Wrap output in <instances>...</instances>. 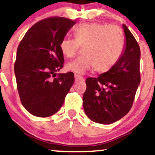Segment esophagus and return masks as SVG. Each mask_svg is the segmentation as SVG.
<instances>
[{"instance_id":"obj_1","label":"esophagus","mask_w":155,"mask_h":155,"mask_svg":"<svg viewBox=\"0 0 155 155\" xmlns=\"http://www.w3.org/2000/svg\"><path fill=\"white\" fill-rule=\"evenodd\" d=\"M74 79H75V81L76 82L83 81L84 80V78L82 77L81 76H80L79 74H74Z\"/></svg>"}]
</instances>
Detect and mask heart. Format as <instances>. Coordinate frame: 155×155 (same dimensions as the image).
<instances>
[{
  "label": "heart",
  "instance_id": "b5f03b06",
  "mask_svg": "<svg viewBox=\"0 0 155 155\" xmlns=\"http://www.w3.org/2000/svg\"><path fill=\"white\" fill-rule=\"evenodd\" d=\"M75 39L64 38L59 44L61 53L68 58L75 56L79 47L83 54L66 66L69 71L83 74L94 68L98 73H106L119 60L124 48L120 29L116 25L87 22L74 30Z\"/></svg>",
  "mask_w": 155,
  "mask_h": 155
}]
</instances>
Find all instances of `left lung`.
Wrapping results in <instances>:
<instances>
[{
	"label": "left lung",
	"mask_w": 155,
	"mask_h": 155,
	"mask_svg": "<svg viewBox=\"0 0 155 155\" xmlns=\"http://www.w3.org/2000/svg\"><path fill=\"white\" fill-rule=\"evenodd\" d=\"M123 27L125 42L119 60L108 71L86 80L84 111L101 124L116 122L129 112L140 83V46L127 27Z\"/></svg>",
	"instance_id": "8db88e82"
}]
</instances>
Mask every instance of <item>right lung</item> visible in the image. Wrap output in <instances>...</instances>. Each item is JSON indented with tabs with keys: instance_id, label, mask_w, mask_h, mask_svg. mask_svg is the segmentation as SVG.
I'll list each match as a JSON object with an SVG mask.
<instances>
[{
	"instance_id": "obj_1",
	"label": "right lung",
	"mask_w": 155,
	"mask_h": 155,
	"mask_svg": "<svg viewBox=\"0 0 155 155\" xmlns=\"http://www.w3.org/2000/svg\"><path fill=\"white\" fill-rule=\"evenodd\" d=\"M75 23L67 18H45L29 29L18 45L14 64L18 91L22 106L33 115L56 113L73 85V72H56L64 62L59 44Z\"/></svg>"
}]
</instances>
